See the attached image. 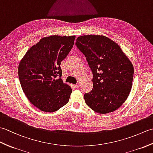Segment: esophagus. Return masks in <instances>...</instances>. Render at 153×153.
Wrapping results in <instances>:
<instances>
[{
  "instance_id": "34e87169",
  "label": "esophagus",
  "mask_w": 153,
  "mask_h": 153,
  "mask_svg": "<svg viewBox=\"0 0 153 153\" xmlns=\"http://www.w3.org/2000/svg\"><path fill=\"white\" fill-rule=\"evenodd\" d=\"M73 87H74V88L77 89V88H79V84H74V85H73Z\"/></svg>"
}]
</instances>
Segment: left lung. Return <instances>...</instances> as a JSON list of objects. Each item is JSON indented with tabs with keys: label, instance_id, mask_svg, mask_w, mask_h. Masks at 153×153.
<instances>
[{
	"label": "left lung",
	"instance_id": "1",
	"mask_svg": "<svg viewBox=\"0 0 153 153\" xmlns=\"http://www.w3.org/2000/svg\"><path fill=\"white\" fill-rule=\"evenodd\" d=\"M76 47L85 55L93 74V89L84 94L85 103L99 114L121 106L132 87L134 69L119 45L102 35H83Z\"/></svg>",
	"mask_w": 153,
	"mask_h": 153
}]
</instances>
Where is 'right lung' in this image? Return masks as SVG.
Returning a JSON list of instances; mask_svg holds the SVG:
<instances>
[{"label": "right lung", "instance_id": "add662e5", "mask_svg": "<svg viewBox=\"0 0 153 153\" xmlns=\"http://www.w3.org/2000/svg\"><path fill=\"white\" fill-rule=\"evenodd\" d=\"M75 38L53 35L41 39L27 51L19 64L23 91L41 111L55 112L69 100L72 90L61 79L60 64L73 47Z\"/></svg>", "mask_w": 153, "mask_h": 153}]
</instances>
